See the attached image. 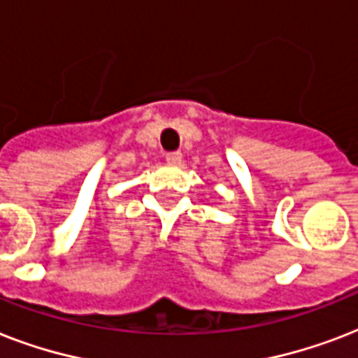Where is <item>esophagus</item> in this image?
<instances>
[{
	"label": "esophagus",
	"instance_id": "34e87169",
	"mask_svg": "<svg viewBox=\"0 0 358 358\" xmlns=\"http://www.w3.org/2000/svg\"><path fill=\"white\" fill-rule=\"evenodd\" d=\"M165 159H167V163H171V165H176V163L182 162V152H167V154H165Z\"/></svg>",
	"mask_w": 358,
	"mask_h": 358
}]
</instances>
